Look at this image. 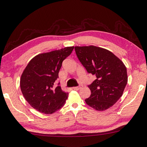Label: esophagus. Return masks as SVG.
I'll use <instances>...</instances> for the list:
<instances>
[{"instance_id": "esophagus-1", "label": "esophagus", "mask_w": 147, "mask_h": 147, "mask_svg": "<svg viewBox=\"0 0 147 147\" xmlns=\"http://www.w3.org/2000/svg\"><path fill=\"white\" fill-rule=\"evenodd\" d=\"M82 87H83V85H79V86H78V87H74L73 89L74 90H80V89H82Z\"/></svg>"}]
</instances>
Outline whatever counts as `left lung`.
<instances>
[{
    "instance_id": "8db88e82",
    "label": "left lung",
    "mask_w": 147,
    "mask_h": 147,
    "mask_svg": "<svg viewBox=\"0 0 147 147\" xmlns=\"http://www.w3.org/2000/svg\"><path fill=\"white\" fill-rule=\"evenodd\" d=\"M76 54L89 73L96 79L88 85L91 94L85 101L98 111H105L117 102L128 81L127 68L113 53L94 46H75Z\"/></svg>"
}]
</instances>
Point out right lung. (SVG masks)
<instances>
[{
    "instance_id": "obj_1",
    "label": "right lung",
    "mask_w": 147,
    "mask_h": 147,
    "mask_svg": "<svg viewBox=\"0 0 147 147\" xmlns=\"http://www.w3.org/2000/svg\"><path fill=\"white\" fill-rule=\"evenodd\" d=\"M74 46L41 53L29 61L21 75L20 86L24 97L32 107L46 114L62 107L68 98L55 83L62 62L71 54ZM59 85V84H58Z\"/></svg>"
}]
</instances>
